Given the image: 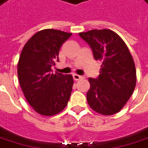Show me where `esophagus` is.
<instances>
[{
  "label": "esophagus",
  "mask_w": 148,
  "mask_h": 148,
  "mask_svg": "<svg viewBox=\"0 0 148 148\" xmlns=\"http://www.w3.org/2000/svg\"><path fill=\"white\" fill-rule=\"evenodd\" d=\"M72 76H73V79H74L75 81H79V80H81V79L85 78V76H80V75H77V74H73Z\"/></svg>",
  "instance_id": "1"
}]
</instances>
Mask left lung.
<instances>
[{
	"instance_id": "obj_1",
	"label": "left lung",
	"mask_w": 148,
	"mask_h": 148,
	"mask_svg": "<svg viewBox=\"0 0 148 148\" xmlns=\"http://www.w3.org/2000/svg\"><path fill=\"white\" fill-rule=\"evenodd\" d=\"M79 36L90 45L95 60L102 62L99 76L89 78L87 102L98 113L110 116L120 112L136 86V69L127 45L109 29L90 30Z\"/></svg>"
}]
</instances>
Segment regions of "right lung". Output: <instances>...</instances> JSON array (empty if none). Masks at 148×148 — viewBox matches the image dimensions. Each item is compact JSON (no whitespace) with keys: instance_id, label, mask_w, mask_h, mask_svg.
Here are the masks:
<instances>
[{"instance_id":"add662e5","label":"right lung","mask_w":148,"mask_h":148,"mask_svg":"<svg viewBox=\"0 0 148 148\" xmlns=\"http://www.w3.org/2000/svg\"><path fill=\"white\" fill-rule=\"evenodd\" d=\"M72 33L55 29L37 32L22 49L18 77L26 99L37 113L53 116L62 112L69 101L73 86L72 75L52 73L58 53Z\"/></svg>"}]
</instances>
